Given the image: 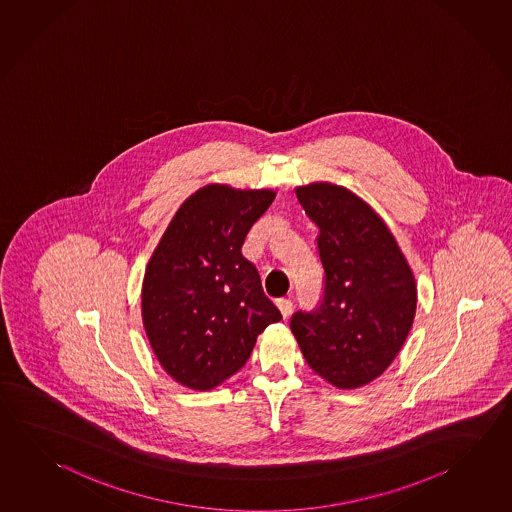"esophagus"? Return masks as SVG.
<instances>
[{
	"label": "esophagus",
	"mask_w": 512,
	"mask_h": 512,
	"mask_svg": "<svg viewBox=\"0 0 512 512\" xmlns=\"http://www.w3.org/2000/svg\"><path fill=\"white\" fill-rule=\"evenodd\" d=\"M278 311L282 313V318L286 320L289 318V314L293 313V302L291 300H287V298H280L277 300Z\"/></svg>",
	"instance_id": "obj_1"
}]
</instances>
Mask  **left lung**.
<instances>
[{"label": "left lung", "mask_w": 512, "mask_h": 512, "mask_svg": "<svg viewBox=\"0 0 512 512\" xmlns=\"http://www.w3.org/2000/svg\"><path fill=\"white\" fill-rule=\"evenodd\" d=\"M316 239L325 280L320 305L291 318L307 365L341 390L381 376L412 329L417 286L385 221L332 183L296 189Z\"/></svg>", "instance_id": "obj_1"}]
</instances>
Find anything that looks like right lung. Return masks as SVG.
I'll return each instance as SVG.
<instances>
[{"label": "right lung", "mask_w": 512, "mask_h": 512, "mask_svg": "<svg viewBox=\"0 0 512 512\" xmlns=\"http://www.w3.org/2000/svg\"><path fill=\"white\" fill-rule=\"evenodd\" d=\"M273 190L207 185L172 217L145 269L142 320L163 370L210 390L250 358L260 332L282 318L244 259V239Z\"/></svg>", "instance_id": "1"}]
</instances>
